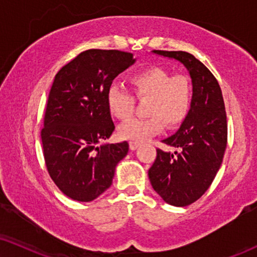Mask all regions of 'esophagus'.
Segmentation results:
<instances>
[{
  "instance_id": "obj_1",
  "label": "esophagus",
  "mask_w": 257,
  "mask_h": 257,
  "mask_svg": "<svg viewBox=\"0 0 257 257\" xmlns=\"http://www.w3.org/2000/svg\"><path fill=\"white\" fill-rule=\"evenodd\" d=\"M128 144H130V149L131 150H137L140 145L139 142H135V140H131Z\"/></svg>"
}]
</instances>
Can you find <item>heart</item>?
<instances>
[{
    "label": "heart",
    "instance_id": "1",
    "mask_svg": "<svg viewBox=\"0 0 257 257\" xmlns=\"http://www.w3.org/2000/svg\"><path fill=\"white\" fill-rule=\"evenodd\" d=\"M131 91L138 100L147 99L146 118H133L118 130L122 139L142 142L163 131L165 124L177 127L187 117L193 99L192 83L185 75H172L160 66H150L133 73L128 79ZM131 93L117 85L110 86L106 104L112 117L127 119L135 110Z\"/></svg>",
    "mask_w": 257,
    "mask_h": 257
}]
</instances>
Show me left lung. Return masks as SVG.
<instances>
[{"instance_id": "left-lung-1", "label": "left lung", "mask_w": 257, "mask_h": 257, "mask_svg": "<svg viewBox=\"0 0 257 257\" xmlns=\"http://www.w3.org/2000/svg\"><path fill=\"white\" fill-rule=\"evenodd\" d=\"M182 63L192 78L191 110L173 136L163 140L180 152L157 149L149 170L154 191L168 205L185 207L201 198L222 164L227 146V115L220 85L212 72L185 51L153 50Z\"/></svg>"}]
</instances>
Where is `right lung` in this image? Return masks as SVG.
Returning a JSON list of instances; mask_svg holds the SVG:
<instances>
[{
	"mask_svg": "<svg viewBox=\"0 0 257 257\" xmlns=\"http://www.w3.org/2000/svg\"><path fill=\"white\" fill-rule=\"evenodd\" d=\"M136 59L130 52L90 49L55 76L41 137L49 175L68 198L89 202L112 185L127 142L99 145L114 131L107 90Z\"/></svg>",
	"mask_w": 257,
	"mask_h": 257,
	"instance_id": "right-lung-1",
	"label": "right lung"
}]
</instances>
